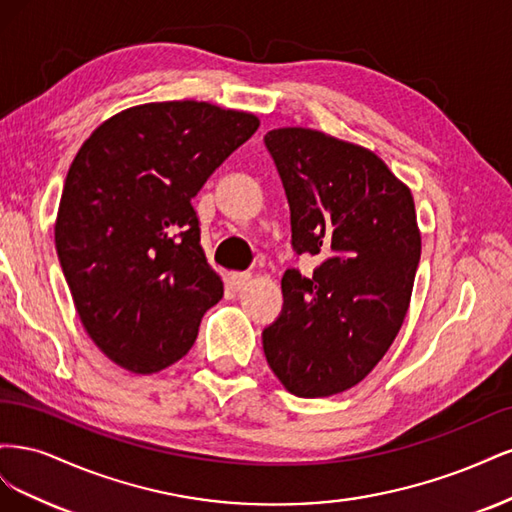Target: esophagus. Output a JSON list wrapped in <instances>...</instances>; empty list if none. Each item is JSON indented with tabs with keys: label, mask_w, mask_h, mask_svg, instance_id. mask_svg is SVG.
<instances>
[{
	"label": "esophagus",
	"mask_w": 512,
	"mask_h": 512,
	"mask_svg": "<svg viewBox=\"0 0 512 512\" xmlns=\"http://www.w3.org/2000/svg\"><path fill=\"white\" fill-rule=\"evenodd\" d=\"M228 282L232 284V288L241 290V288L252 284V275L250 273H228Z\"/></svg>",
	"instance_id": "34e87169"
}]
</instances>
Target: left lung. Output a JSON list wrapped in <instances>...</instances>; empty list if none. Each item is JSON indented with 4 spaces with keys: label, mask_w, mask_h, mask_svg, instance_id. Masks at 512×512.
<instances>
[{
    "label": "left lung",
    "mask_w": 512,
    "mask_h": 512,
    "mask_svg": "<svg viewBox=\"0 0 512 512\" xmlns=\"http://www.w3.org/2000/svg\"><path fill=\"white\" fill-rule=\"evenodd\" d=\"M290 205L292 250L320 262L282 277L284 305L262 331L275 376L299 397L359 384L408 314L421 260L414 200L374 151L309 128L265 136Z\"/></svg>",
    "instance_id": "left-lung-1"
}]
</instances>
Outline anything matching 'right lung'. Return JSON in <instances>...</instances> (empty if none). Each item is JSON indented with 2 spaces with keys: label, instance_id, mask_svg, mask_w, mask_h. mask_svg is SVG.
<instances>
[{
  "label": "right lung",
  "instance_id": "1",
  "mask_svg": "<svg viewBox=\"0 0 512 512\" xmlns=\"http://www.w3.org/2000/svg\"><path fill=\"white\" fill-rule=\"evenodd\" d=\"M258 126L209 102H151L106 119L76 153L55 247L87 335L119 367L177 363L222 299L192 198Z\"/></svg>",
  "mask_w": 512,
  "mask_h": 512
}]
</instances>
